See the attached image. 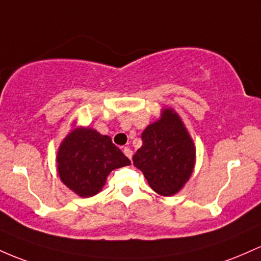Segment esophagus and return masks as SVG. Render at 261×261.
<instances>
[{
  "label": "esophagus",
  "instance_id": "esophagus-1",
  "mask_svg": "<svg viewBox=\"0 0 261 261\" xmlns=\"http://www.w3.org/2000/svg\"><path fill=\"white\" fill-rule=\"evenodd\" d=\"M123 153H124V155L128 158V159L132 160V156H133V151H132L129 148H124V149H123Z\"/></svg>",
  "mask_w": 261,
  "mask_h": 261
}]
</instances>
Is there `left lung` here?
Returning a JSON list of instances; mask_svg holds the SVG:
<instances>
[{
  "label": "left lung",
  "mask_w": 261,
  "mask_h": 261,
  "mask_svg": "<svg viewBox=\"0 0 261 261\" xmlns=\"http://www.w3.org/2000/svg\"><path fill=\"white\" fill-rule=\"evenodd\" d=\"M142 140L133 156L134 166L156 194H177L194 172L196 148L176 111L164 108L162 117L143 130Z\"/></svg>",
  "instance_id": "1"
}]
</instances>
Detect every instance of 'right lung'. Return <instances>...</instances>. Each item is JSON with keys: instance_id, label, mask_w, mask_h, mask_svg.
Returning <instances> with one entry per match:
<instances>
[{"instance_id": "right-lung-1", "label": "right lung", "mask_w": 261, "mask_h": 261, "mask_svg": "<svg viewBox=\"0 0 261 261\" xmlns=\"http://www.w3.org/2000/svg\"><path fill=\"white\" fill-rule=\"evenodd\" d=\"M129 164L130 160L110 137L89 127L75 125L61 142L57 154L61 182L80 197L97 195L112 170Z\"/></svg>"}]
</instances>
